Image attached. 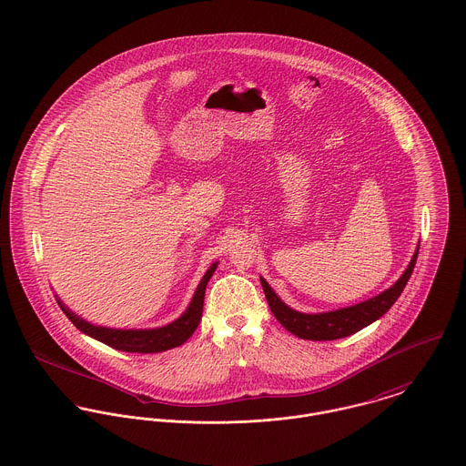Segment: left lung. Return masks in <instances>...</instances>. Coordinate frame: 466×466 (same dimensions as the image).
I'll return each instance as SVG.
<instances>
[{"instance_id": "obj_1", "label": "left lung", "mask_w": 466, "mask_h": 466, "mask_svg": "<svg viewBox=\"0 0 466 466\" xmlns=\"http://www.w3.org/2000/svg\"><path fill=\"white\" fill-rule=\"evenodd\" d=\"M418 258V248L414 252L413 258L402 277L386 291L380 295L356 304L352 308L345 309L329 310V312H318V314H306L299 310L288 308L269 288V284L260 279L268 306L273 312V316L279 319V323L289 330L291 334L302 338V339H310V341H330V339H339L350 334H356L358 330L364 329L366 325L373 323L379 319L382 314H386L390 308L397 302L400 293L404 291L411 273H413L414 264Z\"/></svg>"}]
</instances>
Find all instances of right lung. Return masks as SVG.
Here are the masks:
<instances>
[{
    "label": "right lung",
    "instance_id": "add662e5",
    "mask_svg": "<svg viewBox=\"0 0 466 466\" xmlns=\"http://www.w3.org/2000/svg\"><path fill=\"white\" fill-rule=\"evenodd\" d=\"M218 262H214L208 269V273L204 275V279L200 280L193 300L189 304V308L186 312L158 329H145V330H123V329H108V327H98L93 325L86 319H82L80 316H76L75 312L67 309L58 299V306L64 310V314L71 319V323L82 330L84 334L102 341L105 345L116 349V350H123V352H137V354H156V352H164L175 347H180L182 343L187 341V338H191V334L197 330L200 319H202V310H204V299H206V288H208V279L212 277L214 269H216Z\"/></svg>",
    "mask_w": 466,
    "mask_h": 466
}]
</instances>
